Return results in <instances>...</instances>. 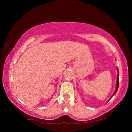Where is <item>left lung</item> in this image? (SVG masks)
Returning <instances> with one entry per match:
<instances>
[{
	"mask_svg": "<svg viewBox=\"0 0 132 132\" xmlns=\"http://www.w3.org/2000/svg\"><path fill=\"white\" fill-rule=\"evenodd\" d=\"M117 70H118V71H119V70H118V68H117ZM119 73H118V77H117V86H116V88H115V92H114V93H113V94L112 95V97H111V98H110V99H111L113 97V96L116 93H117V91H118V87H119ZM109 99V100H110Z\"/></svg>",
	"mask_w": 132,
	"mask_h": 132,
	"instance_id": "obj_1",
	"label": "left lung"
}]
</instances>
